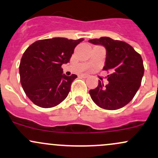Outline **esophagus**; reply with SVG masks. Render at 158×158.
Listing matches in <instances>:
<instances>
[{
    "label": "esophagus",
    "mask_w": 158,
    "mask_h": 158,
    "mask_svg": "<svg viewBox=\"0 0 158 158\" xmlns=\"http://www.w3.org/2000/svg\"><path fill=\"white\" fill-rule=\"evenodd\" d=\"M81 76H82V77H84V78H87L88 75H87V74L83 73V74H81Z\"/></svg>",
    "instance_id": "34e87169"
}]
</instances>
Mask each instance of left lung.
<instances>
[{"label": "left lung", "mask_w": 158, "mask_h": 158, "mask_svg": "<svg viewBox=\"0 0 158 158\" xmlns=\"http://www.w3.org/2000/svg\"><path fill=\"white\" fill-rule=\"evenodd\" d=\"M93 44L106 48L103 70L110 71L109 83L99 81L98 87L89 91L93 101L100 108L115 110L127 105L133 98L141 85L144 66L141 55L131 45L121 40L103 37L89 40Z\"/></svg>", "instance_id": "1"}]
</instances>
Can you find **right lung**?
<instances>
[{
	"label": "right lung",
	"mask_w": 158,
	"mask_h": 158,
	"mask_svg": "<svg viewBox=\"0 0 158 158\" xmlns=\"http://www.w3.org/2000/svg\"><path fill=\"white\" fill-rule=\"evenodd\" d=\"M84 40L55 37L29 46L21 59L20 82L25 94L42 108L56 106L67 98L75 74H63L61 65L70 61L74 48Z\"/></svg>",
	"instance_id": "add662e5"
}]
</instances>
